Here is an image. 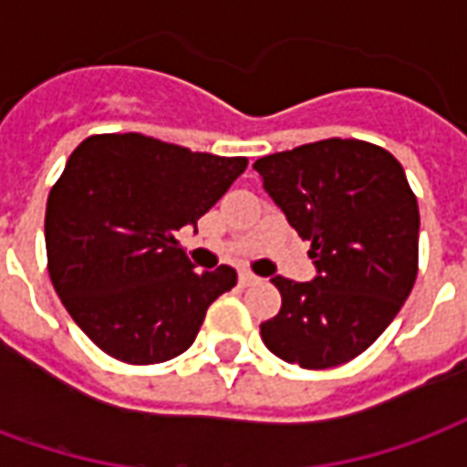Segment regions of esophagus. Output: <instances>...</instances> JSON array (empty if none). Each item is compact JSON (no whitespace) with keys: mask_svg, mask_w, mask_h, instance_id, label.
Segmentation results:
<instances>
[{"mask_svg":"<svg viewBox=\"0 0 467 467\" xmlns=\"http://www.w3.org/2000/svg\"><path fill=\"white\" fill-rule=\"evenodd\" d=\"M257 280H260V277L250 273V270H243V273H240V285H243V287H247V285H254Z\"/></svg>","mask_w":467,"mask_h":467,"instance_id":"obj_1","label":"esophagus"}]
</instances>
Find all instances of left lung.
Returning a JSON list of instances; mask_svg holds the SVG:
<instances>
[{
    "mask_svg": "<svg viewBox=\"0 0 467 467\" xmlns=\"http://www.w3.org/2000/svg\"><path fill=\"white\" fill-rule=\"evenodd\" d=\"M303 240L317 275H275L280 313L260 325L267 350L307 370L358 358L400 313L418 275L420 213L400 162L362 140H323L253 164Z\"/></svg>",
    "mask_w": 467,
    "mask_h": 467,
    "instance_id": "1",
    "label": "left lung"
}]
</instances>
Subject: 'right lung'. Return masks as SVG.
Here are the masks:
<instances>
[{
  "mask_svg": "<svg viewBox=\"0 0 467 467\" xmlns=\"http://www.w3.org/2000/svg\"><path fill=\"white\" fill-rule=\"evenodd\" d=\"M244 157L190 152L144 134H95L69 154L45 217L49 277L92 343L132 365L172 360L207 307L237 285L194 273L174 234L194 227L244 172Z\"/></svg>",
  "mask_w": 467,
  "mask_h": 467,
  "instance_id": "add662e5",
  "label": "right lung"
}]
</instances>
